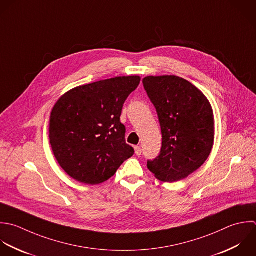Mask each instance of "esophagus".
<instances>
[{
  "label": "esophagus",
  "mask_w": 256,
  "mask_h": 256,
  "mask_svg": "<svg viewBox=\"0 0 256 256\" xmlns=\"http://www.w3.org/2000/svg\"><path fill=\"white\" fill-rule=\"evenodd\" d=\"M134 154L136 156H140L142 154V148L140 146H134Z\"/></svg>",
  "instance_id": "esophagus-1"
}]
</instances>
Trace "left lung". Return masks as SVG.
<instances>
[{
	"instance_id": "obj_1",
	"label": "left lung",
	"mask_w": 256,
	"mask_h": 256,
	"mask_svg": "<svg viewBox=\"0 0 256 256\" xmlns=\"http://www.w3.org/2000/svg\"><path fill=\"white\" fill-rule=\"evenodd\" d=\"M144 86L160 122V154L148 168L164 182H180L208 158L214 142V116L204 94L176 76H148Z\"/></svg>"
}]
</instances>
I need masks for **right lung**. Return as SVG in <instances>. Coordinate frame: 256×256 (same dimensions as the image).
<instances>
[{"mask_svg":"<svg viewBox=\"0 0 256 256\" xmlns=\"http://www.w3.org/2000/svg\"><path fill=\"white\" fill-rule=\"evenodd\" d=\"M140 82V76H114L76 86L56 100L48 138L56 162L72 178L90 186L104 182L134 156L120 118Z\"/></svg>","mask_w":256,"mask_h":256,"instance_id":"obj_1","label":"right lung"}]
</instances>
